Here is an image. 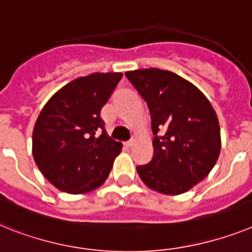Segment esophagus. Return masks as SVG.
Segmentation results:
<instances>
[{
	"instance_id": "1",
	"label": "esophagus",
	"mask_w": 252,
	"mask_h": 252,
	"mask_svg": "<svg viewBox=\"0 0 252 252\" xmlns=\"http://www.w3.org/2000/svg\"><path fill=\"white\" fill-rule=\"evenodd\" d=\"M134 143H136V139H130V141L126 142L124 145H126V147H133V146H134Z\"/></svg>"
}]
</instances>
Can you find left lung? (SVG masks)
I'll return each mask as SVG.
<instances>
[{
    "label": "left lung",
    "mask_w": 252,
    "mask_h": 252,
    "mask_svg": "<svg viewBox=\"0 0 252 252\" xmlns=\"http://www.w3.org/2000/svg\"><path fill=\"white\" fill-rule=\"evenodd\" d=\"M149 106L154 156L137 166L147 187L164 194L185 193L201 182L220 152V128L211 103L197 87L161 69L126 71Z\"/></svg>",
    "instance_id": "1"
}]
</instances>
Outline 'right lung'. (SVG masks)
Returning <instances> with one entry per match:
<instances>
[{
  "label": "right lung",
  "instance_id": "right-lung-1",
  "mask_svg": "<svg viewBox=\"0 0 252 252\" xmlns=\"http://www.w3.org/2000/svg\"><path fill=\"white\" fill-rule=\"evenodd\" d=\"M122 73H94L67 83L42 109L33 129V158L50 183L86 193L109 177L122 143L107 136L101 109Z\"/></svg>",
  "mask_w": 252,
  "mask_h": 252
}]
</instances>
